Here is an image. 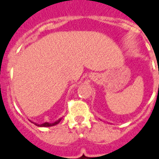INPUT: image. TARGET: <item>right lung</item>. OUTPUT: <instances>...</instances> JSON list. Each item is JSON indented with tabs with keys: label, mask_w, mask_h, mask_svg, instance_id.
<instances>
[{
	"label": "right lung",
	"mask_w": 159,
	"mask_h": 159,
	"mask_svg": "<svg viewBox=\"0 0 159 159\" xmlns=\"http://www.w3.org/2000/svg\"><path fill=\"white\" fill-rule=\"evenodd\" d=\"M61 119L62 118H59L58 121H56V122H54V123H42V124H36V123H35L36 125H37V126H40V127H51V126H54V125H56V124H58V123L61 121Z\"/></svg>",
	"instance_id": "right-lung-1"
}]
</instances>
